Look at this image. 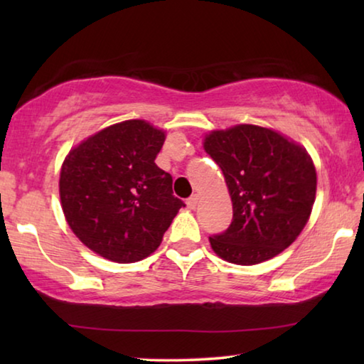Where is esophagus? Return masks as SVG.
<instances>
[{
  "mask_svg": "<svg viewBox=\"0 0 364 364\" xmlns=\"http://www.w3.org/2000/svg\"><path fill=\"white\" fill-rule=\"evenodd\" d=\"M197 202H199V196L194 194V196H191L189 199L186 200V204H188V207H189V208H193V210H194L196 205H197Z\"/></svg>",
  "mask_w": 364,
  "mask_h": 364,
  "instance_id": "esophagus-1",
  "label": "esophagus"
}]
</instances>
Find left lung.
Masks as SVG:
<instances>
[{"label":"left lung","mask_w":364,"mask_h":364,"mask_svg":"<svg viewBox=\"0 0 364 364\" xmlns=\"http://www.w3.org/2000/svg\"><path fill=\"white\" fill-rule=\"evenodd\" d=\"M204 149L223 171L232 200L230 228L210 236L215 254L257 264L287 249L315 204L316 170L308 152L257 125L212 132Z\"/></svg>","instance_id":"obj_1"}]
</instances>
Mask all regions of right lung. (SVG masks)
<instances>
[{"mask_svg":"<svg viewBox=\"0 0 364 364\" xmlns=\"http://www.w3.org/2000/svg\"><path fill=\"white\" fill-rule=\"evenodd\" d=\"M165 133L127 120L93 134L65 157L59 194L67 223L86 247L133 263L156 250L184 202L156 157Z\"/></svg>","mask_w":364,"mask_h":364,"instance_id":"obj_1","label":"right lung"}]
</instances>
